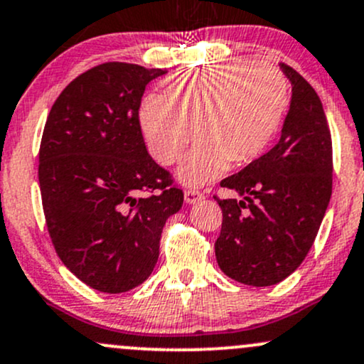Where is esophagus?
<instances>
[{
    "instance_id": "34e87169",
    "label": "esophagus",
    "mask_w": 364,
    "mask_h": 364,
    "mask_svg": "<svg viewBox=\"0 0 364 364\" xmlns=\"http://www.w3.org/2000/svg\"><path fill=\"white\" fill-rule=\"evenodd\" d=\"M202 198H203V193L200 190H195V188H186L185 190V202L186 203L200 202Z\"/></svg>"
}]
</instances>
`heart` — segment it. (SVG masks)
<instances>
[{
	"label": "heart",
	"mask_w": 364,
	"mask_h": 364,
	"mask_svg": "<svg viewBox=\"0 0 364 364\" xmlns=\"http://www.w3.org/2000/svg\"><path fill=\"white\" fill-rule=\"evenodd\" d=\"M289 109V81L271 63L230 62L178 74L166 93L139 112L150 154L164 166L198 143L179 166V179L202 185L264 151Z\"/></svg>",
	"instance_id": "heart-1"
}]
</instances>
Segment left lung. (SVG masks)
<instances>
[{
	"instance_id": "left-lung-1",
	"label": "left lung",
	"mask_w": 364,
	"mask_h": 364,
	"mask_svg": "<svg viewBox=\"0 0 364 364\" xmlns=\"http://www.w3.org/2000/svg\"><path fill=\"white\" fill-rule=\"evenodd\" d=\"M292 102L282 138L223 188L240 198H219L221 233L215 259L226 277L269 287L292 274L313 247L331 197V134L314 87L287 63Z\"/></svg>"
}]
</instances>
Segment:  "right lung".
Returning <instances> with one entry per match:
<instances>
[{
    "instance_id": "add662e5",
    "label": "right lung",
    "mask_w": 364,
    "mask_h": 364,
    "mask_svg": "<svg viewBox=\"0 0 364 364\" xmlns=\"http://www.w3.org/2000/svg\"><path fill=\"white\" fill-rule=\"evenodd\" d=\"M162 74L100 63L48 114L38 169L48 233L67 269L98 292H127L150 277L162 228L183 205V190L150 157L139 124L145 87Z\"/></svg>"
}]
</instances>
